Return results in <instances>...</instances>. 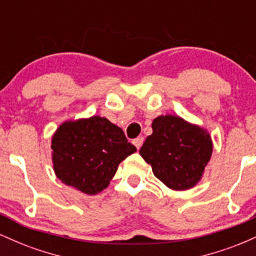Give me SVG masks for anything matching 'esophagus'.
<instances>
[{
  "label": "esophagus",
  "instance_id": "obj_1",
  "mask_svg": "<svg viewBox=\"0 0 256 256\" xmlns=\"http://www.w3.org/2000/svg\"><path fill=\"white\" fill-rule=\"evenodd\" d=\"M143 140H143V137H137L136 140H134V144L136 146V148H137V149H140V146H142V144H143Z\"/></svg>",
  "mask_w": 256,
  "mask_h": 256
}]
</instances>
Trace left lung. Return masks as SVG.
<instances>
[{
	"instance_id": "8db88e82",
	"label": "left lung",
	"mask_w": 256,
	"mask_h": 256,
	"mask_svg": "<svg viewBox=\"0 0 256 256\" xmlns=\"http://www.w3.org/2000/svg\"><path fill=\"white\" fill-rule=\"evenodd\" d=\"M152 128L140 154L152 166L155 177L172 190L195 186L212 156L210 134L171 114L155 118Z\"/></svg>"
}]
</instances>
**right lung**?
Listing matches in <instances>:
<instances>
[{"instance_id": "right-lung-1", "label": "right lung", "mask_w": 256, "mask_h": 256, "mask_svg": "<svg viewBox=\"0 0 256 256\" xmlns=\"http://www.w3.org/2000/svg\"><path fill=\"white\" fill-rule=\"evenodd\" d=\"M52 149L56 177L86 195L106 189L119 164L137 150L119 126L98 116L62 122Z\"/></svg>"}]
</instances>
